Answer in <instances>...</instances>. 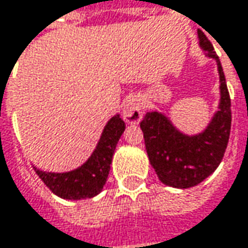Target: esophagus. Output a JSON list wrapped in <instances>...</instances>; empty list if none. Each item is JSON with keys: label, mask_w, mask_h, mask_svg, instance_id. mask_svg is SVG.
I'll use <instances>...</instances> for the list:
<instances>
[{"label": "esophagus", "mask_w": 248, "mask_h": 248, "mask_svg": "<svg viewBox=\"0 0 248 248\" xmlns=\"http://www.w3.org/2000/svg\"><path fill=\"white\" fill-rule=\"evenodd\" d=\"M123 118L128 124H138L142 120V101L138 96H130L124 101Z\"/></svg>", "instance_id": "esophagus-1"}]
</instances>
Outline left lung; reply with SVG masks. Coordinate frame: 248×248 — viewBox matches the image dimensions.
<instances>
[{"label": "left lung", "mask_w": 248, "mask_h": 248, "mask_svg": "<svg viewBox=\"0 0 248 248\" xmlns=\"http://www.w3.org/2000/svg\"><path fill=\"white\" fill-rule=\"evenodd\" d=\"M198 38L204 56L217 64L220 81L219 106L207 125L201 133L186 134L158 110L148 111L140 124L152 168L164 185L176 189L199 185L216 170L227 148L232 127L230 96L219 56L201 29Z\"/></svg>", "instance_id": "8db88e82"}]
</instances>
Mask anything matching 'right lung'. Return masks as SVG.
<instances>
[{"label":"right lung","mask_w":248,"mask_h":248,"mask_svg":"<svg viewBox=\"0 0 248 248\" xmlns=\"http://www.w3.org/2000/svg\"><path fill=\"white\" fill-rule=\"evenodd\" d=\"M125 130L120 114L113 115L103 133L97 145L84 164L67 172H49L33 167L44 184L55 195L66 201H80L94 198L103 190L110 173L117 142Z\"/></svg>","instance_id":"obj_1"}]
</instances>
